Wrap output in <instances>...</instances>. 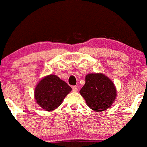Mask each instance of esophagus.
Wrapping results in <instances>:
<instances>
[{"label": "esophagus", "mask_w": 147, "mask_h": 147, "mask_svg": "<svg viewBox=\"0 0 147 147\" xmlns=\"http://www.w3.org/2000/svg\"><path fill=\"white\" fill-rule=\"evenodd\" d=\"M77 90H78V88H77V86L72 87V91H73V92H77Z\"/></svg>", "instance_id": "esophagus-1"}]
</instances>
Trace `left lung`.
Instances as JSON below:
<instances>
[{
    "mask_svg": "<svg viewBox=\"0 0 147 147\" xmlns=\"http://www.w3.org/2000/svg\"><path fill=\"white\" fill-rule=\"evenodd\" d=\"M79 93L92 110L102 112L113 104L117 90L107 76L102 73H91L86 76V83Z\"/></svg>",
    "mask_w": 147,
    "mask_h": 147,
    "instance_id": "1",
    "label": "left lung"
}]
</instances>
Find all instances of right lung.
Returning <instances> with one entry per match:
<instances>
[{
  "instance_id": "obj_1",
  "label": "right lung",
  "mask_w": 147,
  "mask_h": 147,
  "mask_svg": "<svg viewBox=\"0 0 147 147\" xmlns=\"http://www.w3.org/2000/svg\"><path fill=\"white\" fill-rule=\"evenodd\" d=\"M71 87L55 75L43 77L34 90V99L43 110L52 111L61 105Z\"/></svg>"
}]
</instances>
